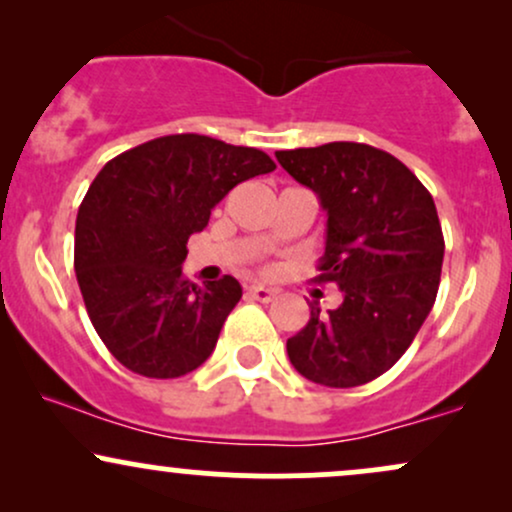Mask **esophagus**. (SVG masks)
<instances>
[{
	"mask_svg": "<svg viewBox=\"0 0 512 512\" xmlns=\"http://www.w3.org/2000/svg\"><path fill=\"white\" fill-rule=\"evenodd\" d=\"M248 296L255 298V301H260V303H269V301H274V298H276V291L267 289V286H250Z\"/></svg>",
	"mask_w": 512,
	"mask_h": 512,
	"instance_id": "esophagus-1",
	"label": "esophagus"
}]
</instances>
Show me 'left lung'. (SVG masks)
<instances>
[{
	"instance_id": "1",
	"label": "left lung",
	"mask_w": 512,
	"mask_h": 512,
	"mask_svg": "<svg viewBox=\"0 0 512 512\" xmlns=\"http://www.w3.org/2000/svg\"><path fill=\"white\" fill-rule=\"evenodd\" d=\"M281 168L327 211L317 281L344 301L286 342L293 368L325 387L366 385L390 370L436 303L445 240L431 192L387 151L356 142L276 151Z\"/></svg>"
}]
</instances>
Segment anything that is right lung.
Wrapping results in <instances>:
<instances>
[{"label":"right lung","mask_w":512,"mask_h":512,"mask_svg":"<svg viewBox=\"0 0 512 512\" xmlns=\"http://www.w3.org/2000/svg\"><path fill=\"white\" fill-rule=\"evenodd\" d=\"M264 151L204 134H170L103 166L74 233V269L86 313L122 366L180 378L214 351L243 289L233 276L192 284L187 240L238 182L272 173Z\"/></svg>","instance_id":"add662e5"}]
</instances>
